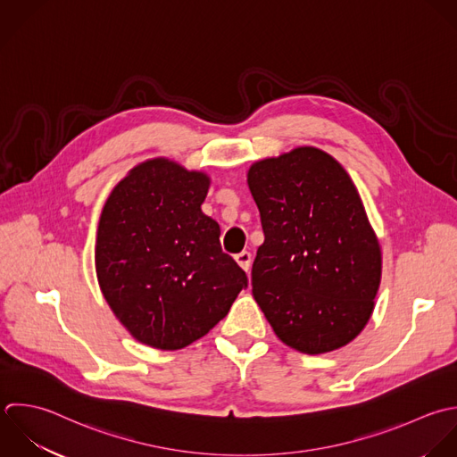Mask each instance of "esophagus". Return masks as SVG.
Listing matches in <instances>:
<instances>
[{"mask_svg": "<svg viewBox=\"0 0 457 457\" xmlns=\"http://www.w3.org/2000/svg\"><path fill=\"white\" fill-rule=\"evenodd\" d=\"M235 260H237V263L247 272L249 269H251V253H247V251H242V253H238L237 256H235Z\"/></svg>", "mask_w": 457, "mask_h": 457, "instance_id": "34e87169", "label": "esophagus"}]
</instances>
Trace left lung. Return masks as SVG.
Returning a JSON list of instances; mask_svg holds the SVG:
<instances>
[{"mask_svg": "<svg viewBox=\"0 0 457 457\" xmlns=\"http://www.w3.org/2000/svg\"><path fill=\"white\" fill-rule=\"evenodd\" d=\"M265 240L253 295L278 338L304 354L353 342L381 283V247L345 169L317 147L251 165Z\"/></svg>", "mask_w": 457, "mask_h": 457, "instance_id": "8db88e82", "label": "left lung"}]
</instances>
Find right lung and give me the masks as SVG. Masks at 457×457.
Returning <instances> with one entry per match:
<instances>
[{
    "label": "right lung",
    "instance_id": "add662e5",
    "mask_svg": "<svg viewBox=\"0 0 457 457\" xmlns=\"http://www.w3.org/2000/svg\"><path fill=\"white\" fill-rule=\"evenodd\" d=\"M210 178L147 160L106 199L96 242L101 292L138 342L176 351L204 337L247 288L222 253L219 224L201 212Z\"/></svg>",
    "mask_w": 457,
    "mask_h": 457
}]
</instances>
